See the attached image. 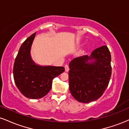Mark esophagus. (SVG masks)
Returning <instances> with one entry per match:
<instances>
[{"label": "esophagus", "mask_w": 129, "mask_h": 129, "mask_svg": "<svg viewBox=\"0 0 129 129\" xmlns=\"http://www.w3.org/2000/svg\"><path fill=\"white\" fill-rule=\"evenodd\" d=\"M69 70H70L69 66V65L66 64V66H65V70H66V72H69Z\"/></svg>", "instance_id": "esophagus-1"}]
</instances>
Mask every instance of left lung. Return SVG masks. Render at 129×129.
Wrapping results in <instances>:
<instances>
[{
    "mask_svg": "<svg viewBox=\"0 0 129 129\" xmlns=\"http://www.w3.org/2000/svg\"><path fill=\"white\" fill-rule=\"evenodd\" d=\"M69 68V88L72 96L80 103L94 101L103 95L110 81V51L107 46H102L94 50L90 56L73 59Z\"/></svg>",
    "mask_w": 129,
    "mask_h": 129,
    "instance_id": "obj_1",
    "label": "left lung"
}]
</instances>
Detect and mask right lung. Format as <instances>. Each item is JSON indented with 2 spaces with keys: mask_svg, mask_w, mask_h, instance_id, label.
Listing matches in <instances>:
<instances>
[{
  "mask_svg": "<svg viewBox=\"0 0 129 129\" xmlns=\"http://www.w3.org/2000/svg\"><path fill=\"white\" fill-rule=\"evenodd\" d=\"M35 35L36 33L20 46L13 67L17 88L23 96L34 100L45 96L51 90L53 79L65 71L63 67L41 66L34 62L30 50Z\"/></svg>",
  "mask_w": 129,
  "mask_h": 129,
  "instance_id": "add662e5",
  "label": "right lung"
}]
</instances>
